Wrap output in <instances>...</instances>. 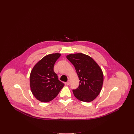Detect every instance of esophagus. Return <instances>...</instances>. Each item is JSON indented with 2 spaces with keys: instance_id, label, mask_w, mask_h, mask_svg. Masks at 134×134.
Masks as SVG:
<instances>
[{
  "instance_id": "34e87169",
  "label": "esophagus",
  "mask_w": 134,
  "mask_h": 134,
  "mask_svg": "<svg viewBox=\"0 0 134 134\" xmlns=\"http://www.w3.org/2000/svg\"><path fill=\"white\" fill-rule=\"evenodd\" d=\"M70 82H71V81H70V80H68L67 81V82H66V84H67V85H69L70 84Z\"/></svg>"
}]
</instances>
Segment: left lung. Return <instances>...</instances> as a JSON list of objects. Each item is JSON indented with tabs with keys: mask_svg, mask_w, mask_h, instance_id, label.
I'll return each mask as SVG.
<instances>
[{
	"mask_svg": "<svg viewBox=\"0 0 134 134\" xmlns=\"http://www.w3.org/2000/svg\"><path fill=\"white\" fill-rule=\"evenodd\" d=\"M66 58L74 65L80 80L78 87L73 90L74 95L82 102L93 101L102 89V69L92 58L82 53L69 54Z\"/></svg>",
	"mask_w": 134,
	"mask_h": 134,
	"instance_id": "1",
	"label": "left lung"
}]
</instances>
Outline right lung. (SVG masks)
<instances>
[{
  "label": "right lung",
  "instance_id": "obj_1",
  "mask_svg": "<svg viewBox=\"0 0 134 134\" xmlns=\"http://www.w3.org/2000/svg\"><path fill=\"white\" fill-rule=\"evenodd\" d=\"M60 53L49 54L36 64L31 71L30 84L32 94L39 101L50 102L64 86L54 71V64L61 56Z\"/></svg>",
  "mask_w": 134,
  "mask_h": 134
}]
</instances>
